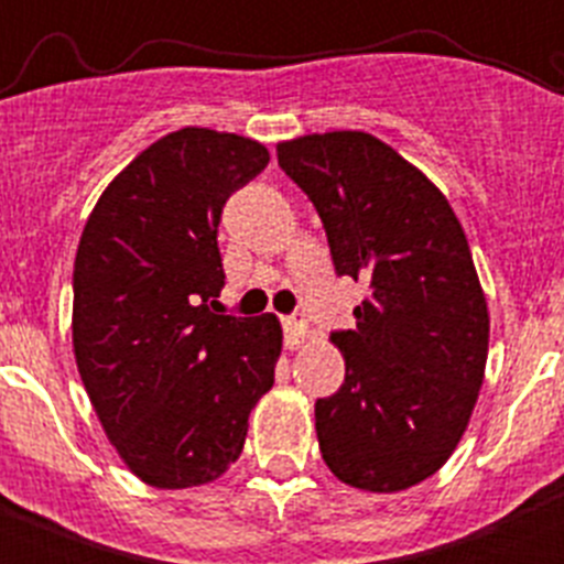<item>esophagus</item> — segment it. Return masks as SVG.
Here are the masks:
<instances>
[{"instance_id": "1", "label": "esophagus", "mask_w": 564, "mask_h": 564, "mask_svg": "<svg viewBox=\"0 0 564 564\" xmlns=\"http://www.w3.org/2000/svg\"><path fill=\"white\" fill-rule=\"evenodd\" d=\"M283 329H286V349H300L308 340V322L303 314L283 318Z\"/></svg>"}]
</instances>
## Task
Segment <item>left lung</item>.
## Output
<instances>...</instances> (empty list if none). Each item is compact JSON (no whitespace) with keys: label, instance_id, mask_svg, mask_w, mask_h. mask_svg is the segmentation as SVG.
Returning <instances> with one entry per match:
<instances>
[{"label":"left lung","instance_id":"1","mask_svg":"<svg viewBox=\"0 0 564 564\" xmlns=\"http://www.w3.org/2000/svg\"><path fill=\"white\" fill-rule=\"evenodd\" d=\"M314 202L338 275L368 283L357 327L333 333L346 377L316 401L324 464L340 482L395 494L440 471L480 395L486 292L445 193L362 130L278 144Z\"/></svg>","mask_w":564,"mask_h":564}]
</instances>
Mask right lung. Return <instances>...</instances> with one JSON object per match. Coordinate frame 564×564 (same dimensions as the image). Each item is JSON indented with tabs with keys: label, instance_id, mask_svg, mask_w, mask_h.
Returning a JSON list of instances; mask_svg holds the SVG:
<instances>
[{
	"label": "right lung",
	"instance_id": "obj_1",
	"mask_svg": "<svg viewBox=\"0 0 564 564\" xmlns=\"http://www.w3.org/2000/svg\"><path fill=\"white\" fill-rule=\"evenodd\" d=\"M270 163L264 144L180 128L133 158L89 213L73 264V355L108 442L141 482L193 488L240 458L275 382V314L224 316L218 224Z\"/></svg>",
	"mask_w": 564,
	"mask_h": 564
}]
</instances>
